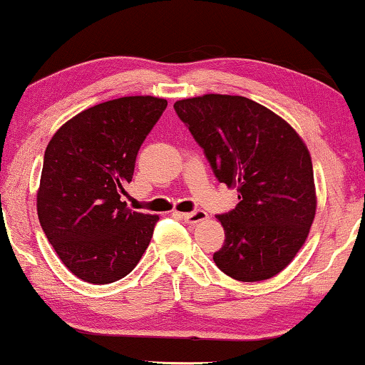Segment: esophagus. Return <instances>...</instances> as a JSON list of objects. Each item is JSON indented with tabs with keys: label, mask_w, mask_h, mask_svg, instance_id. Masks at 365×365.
Here are the masks:
<instances>
[{
	"label": "esophagus",
	"mask_w": 365,
	"mask_h": 365,
	"mask_svg": "<svg viewBox=\"0 0 365 365\" xmlns=\"http://www.w3.org/2000/svg\"><path fill=\"white\" fill-rule=\"evenodd\" d=\"M181 217L187 225H196L200 222H205V220H208V213L203 210H196V211H191V213H182Z\"/></svg>",
	"instance_id": "1"
}]
</instances>
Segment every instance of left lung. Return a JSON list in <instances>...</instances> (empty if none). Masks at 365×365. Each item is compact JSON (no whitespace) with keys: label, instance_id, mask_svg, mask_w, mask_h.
Wrapping results in <instances>:
<instances>
[{"label":"left lung","instance_id":"8db88e82","mask_svg":"<svg viewBox=\"0 0 365 365\" xmlns=\"http://www.w3.org/2000/svg\"><path fill=\"white\" fill-rule=\"evenodd\" d=\"M220 182L237 187L238 205L218 215L225 244L213 254L242 282L271 279L307 242L317 213L313 164L296 130L259 103L205 94L174 103Z\"/></svg>","mask_w":365,"mask_h":365}]
</instances>
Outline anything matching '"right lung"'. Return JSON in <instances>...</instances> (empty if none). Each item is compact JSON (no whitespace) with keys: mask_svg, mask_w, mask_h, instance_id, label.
Instances as JSON below:
<instances>
[{"mask_svg":"<svg viewBox=\"0 0 365 365\" xmlns=\"http://www.w3.org/2000/svg\"><path fill=\"white\" fill-rule=\"evenodd\" d=\"M168 101L125 96L81 111L45 148L37 191L42 230L62 264L91 284H110L135 269L159 217L121 200L135 159Z\"/></svg>","mask_w":365,"mask_h":365,"instance_id":"right-lung-1","label":"right lung"}]
</instances>
